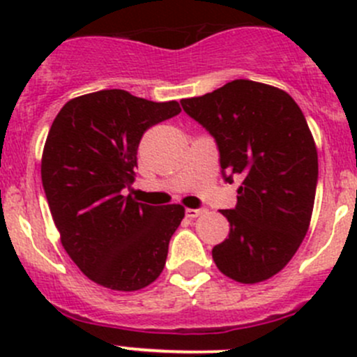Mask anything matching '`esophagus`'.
Listing matches in <instances>:
<instances>
[{"label": "esophagus", "mask_w": 357, "mask_h": 357, "mask_svg": "<svg viewBox=\"0 0 357 357\" xmlns=\"http://www.w3.org/2000/svg\"><path fill=\"white\" fill-rule=\"evenodd\" d=\"M204 212L205 208H186V215H188V218H199Z\"/></svg>", "instance_id": "esophagus-1"}]
</instances>
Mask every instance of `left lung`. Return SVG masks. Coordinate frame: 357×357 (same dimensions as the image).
I'll return each mask as SVG.
<instances>
[{"mask_svg":"<svg viewBox=\"0 0 357 357\" xmlns=\"http://www.w3.org/2000/svg\"><path fill=\"white\" fill-rule=\"evenodd\" d=\"M181 107L214 138L225 181H242L235 207L221 211L229 235L212 259L235 282H264L289 264L311 221L318 152L304 114L289 93L247 79Z\"/></svg>","mask_w":357,"mask_h":357,"instance_id":"8db88e82","label":"left lung"}]
</instances>
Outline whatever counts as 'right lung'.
<instances>
[{"label":"right lung","mask_w":357,"mask_h":357,"mask_svg":"<svg viewBox=\"0 0 357 357\" xmlns=\"http://www.w3.org/2000/svg\"><path fill=\"white\" fill-rule=\"evenodd\" d=\"M179 112L178 102L103 89L67 102L53 121L43 150V188L63 248L98 285L139 290L164 269L185 208L142 204L122 190L135 181L143 132Z\"/></svg>","instance_id":"right-lung-1"}]
</instances>
